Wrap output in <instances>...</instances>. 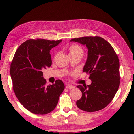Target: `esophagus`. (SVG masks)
<instances>
[{"instance_id": "obj_1", "label": "esophagus", "mask_w": 134, "mask_h": 134, "mask_svg": "<svg viewBox=\"0 0 134 134\" xmlns=\"http://www.w3.org/2000/svg\"><path fill=\"white\" fill-rule=\"evenodd\" d=\"M65 87L67 88V89H72L74 88V86H72V85H67L65 86Z\"/></svg>"}]
</instances>
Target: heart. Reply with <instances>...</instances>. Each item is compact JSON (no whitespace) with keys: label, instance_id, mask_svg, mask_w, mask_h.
<instances>
[{"label":"heart","instance_id":"b5f03b06","mask_svg":"<svg viewBox=\"0 0 134 134\" xmlns=\"http://www.w3.org/2000/svg\"><path fill=\"white\" fill-rule=\"evenodd\" d=\"M70 55H77V54H83V49L80 45L76 44H72L70 45L69 48Z\"/></svg>","mask_w":134,"mask_h":134}]
</instances>
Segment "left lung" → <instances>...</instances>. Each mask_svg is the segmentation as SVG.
<instances>
[{"label": "left lung", "mask_w": 134, "mask_h": 134, "mask_svg": "<svg viewBox=\"0 0 134 134\" xmlns=\"http://www.w3.org/2000/svg\"><path fill=\"white\" fill-rule=\"evenodd\" d=\"M70 41L85 45L88 49L83 72L89 74L91 85H78L82 93L77 101V107L86 112H96L105 108L116 94L120 84L119 62L109 43L103 38L84 37Z\"/></svg>", "instance_id": "8db88e82"}]
</instances>
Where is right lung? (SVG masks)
I'll use <instances>...</instances> for the list:
<instances>
[{
  "instance_id": "obj_1",
  "label": "right lung",
  "mask_w": 134,
  "mask_h": 134,
  "mask_svg": "<svg viewBox=\"0 0 134 134\" xmlns=\"http://www.w3.org/2000/svg\"><path fill=\"white\" fill-rule=\"evenodd\" d=\"M62 41L28 40L18 47L11 63L10 73L16 96L24 108L35 114L52 112L64 89L61 80L45 86L42 71L51 65L49 52Z\"/></svg>"
}]
</instances>
